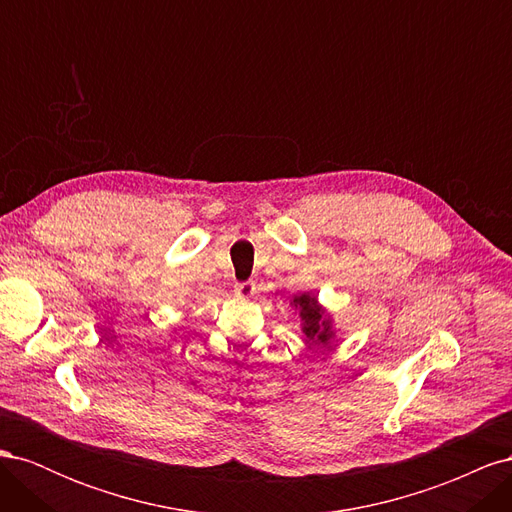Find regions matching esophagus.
<instances>
[{
	"label": "esophagus",
	"mask_w": 512,
	"mask_h": 512,
	"mask_svg": "<svg viewBox=\"0 0 512 512\" xmlns=\"http://www.w3.org/2000/svg\"><path fill=\"white\" fill-rule=\"evenodd\" d=\"M235 292L239 294L241 299H252L254 292H256V286H254V282H243V284L235 286Z\"/></svg>",
	"instance_id": "1"
}]
</instances>
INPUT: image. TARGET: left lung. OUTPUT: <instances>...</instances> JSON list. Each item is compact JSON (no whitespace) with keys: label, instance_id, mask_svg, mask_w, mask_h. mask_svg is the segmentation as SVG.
Returning <instances> with one entry per match:
<instances>
[{"label":"left lung","instance_id":"8db88e82","mask_svg":"<svg viewBox=\"0 0 512 512\" xmlns=\"http://www.w3.org/2000/svg\"><path fill=\"white\" fill-rule=\"evenodd\" d=\"M290 307L294 309V314H299L301 331L305 333L309 342L318 348H331V342H335L337 337L335 320L329 314V309L320 305L316 294L314 292L294 294L290 299Z\"/></svg>","mask_w":512,"mask_h":512}]
</instances>
